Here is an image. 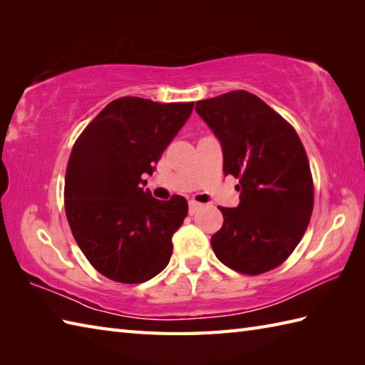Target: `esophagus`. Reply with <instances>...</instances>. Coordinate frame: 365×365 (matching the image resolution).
<instances>
[{
  "label": "esophagus",
  "instance_id": "obj_1",
  "mask_svg": "<svg viewBox=\"0 0 365 365\" xmlns=\"http://www.w3.org/2000/svg\"><path fill=\"white\" fill-rule=\"evenodd\" d=\"M202 207H204V205L196 202V200H190V213H191V215H195L196 212H199Z\"/></svg>",
  "mask_w": 365,
  "mask_h": 365
}]
</instances>
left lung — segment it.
I'll list each match as a JSON object with an SVG mask.
<instances>
[{
    "instance_id": "1",
    "label": "left lung",
    "mask_w": 365,
    "mask_h": 365,
    "mask_svg": "<svg viewBox=\"0 0 365 365\" xmlns=\"http://www.w3.org/2000/svg\"><path fill=\"white\" fill-rule=\"evenodd\" d=\"M196 113L222 147V169L240 178V204L220 207L212 247L224 265L262 274L301 242L314 208V182L297 131L257 96L232 91L200 100Z\"/></svg>"
}]
</instances>
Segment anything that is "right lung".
Instances as JSON below:
<instances>
[{
    "mask_svg": "<svg viewBox=\"0 0 365 365\" xmlns=\"http://www.w3.org/2000/svg\"><path fill=\"white\" fill-rule=\"evenodd\" d=\"M192 106L113 100L73 144L64 187L67 221L91 265L111 281L141 284L169 263L188 202L177 195L155 199L143 188V174L152 175Z\"/></svg>",
    "mask_w": 365,
    "mask_h": 365,
    "instance_id": "1",
    "label": "right lung"
}]
</instances>
